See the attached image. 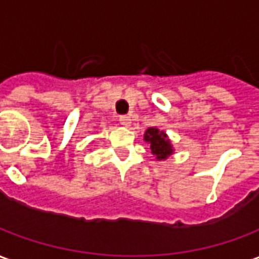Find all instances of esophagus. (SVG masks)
Instances as JSON below:
<instances>
[{"instance_id":"1","label":"esophagus","mask_w":259,"mask_h":259,"mask_svg":"<svg viewBox=\"0 0 259 259\" xmlns=\"http://www.w3.org/2000/svg\"><path fill=\"white\" fill-rule=\"evenodd\" d=\"M119 122H120V124L124 126V127H129L130 124H132V119H130V116H120V118H119Z\"/></svg>"}]
</instances>
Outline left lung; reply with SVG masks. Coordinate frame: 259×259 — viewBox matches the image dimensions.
Returning <instances> with one entry per match:
<instances>
[{"mask_svg": "<svg viewBox=\"0 0 259 259\" xmlns=\"http://www.w3.org/2000/svg\"><path fill=\"white\" fill-rule=\"evenodd\" d=\"M144 140L150 144L151 152L157 159H166L169 155L174 154V147L163 130L157 127H148L144 133Z\"/></svg>", "mask_w": 259, "mask_h": 259, "instance_id": "1", "label": "left lung"}]
</instances>
